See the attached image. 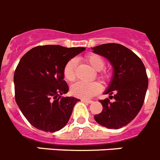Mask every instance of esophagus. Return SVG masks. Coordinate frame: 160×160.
<instances>
[{"instance_id":"obj_1","label":"esophagus","mask_w":160,"mask_h":160,"mask_svg":"<svg viewBox=\"0 0 160 160\" xmlns=\"http://www.w3.org/2000/svg\"><path fill=\"white\" fill-rule=\"evenodd\" d=\"M81 101H83V102H85V103H88V104H91L93 102V101H92V100H85V99H82Z\"/></svg>"}]
</instances>
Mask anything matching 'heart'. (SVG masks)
<instances>
[{
  "mask_svg": "<svg viewBox=\"0 0 160 160\" xmlns=\"http://www.w3.org/2000/svg\"><path fill=\"white\" fill-rule=\"evenodd\" d=\"M85 61L96 71H98V76L101 80H106L110 76V72L106 69H104L105 61L100 55L97 54H88L84 58ZM77 65L76 59H69L63 68V76L68 81H73L76 79V68ZM101 89L100 83L97 81H77L72 84L71 92L73 96L83 99H88L92 96L98 93Z\"/></svg>",
  "mask_w": 160,
  "mask_h": 160,
  "instance_id": "1",
  "label": "heart"
}]
</instances>
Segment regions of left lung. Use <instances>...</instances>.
<instances>
[{
    "label": "left lung",
    "instance_id": "obj_1",
    "mask_svg": "<svg viewBox=\"0 0 160 160\" xmlns=\"http://www.w3.org/2000/svg\"><path fill=\"white\" fill-rule=\"evenodd\" d=\"M92 50L109 59L113 66V79L105 94L115 100H101L103 109L94 118L107 128H122L137 116L143 105L148 87L145 66L138 55L121 44H102Z\"/></svg>",
    "mask_w": 160,
    "mask_h": 160
}]
</instances>
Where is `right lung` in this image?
Instances as JSON below:
<instances>
[{"label":"right lung","instance_id":"add662e5","mask_svg":"<svg viewBox=\"0 0 160 160\" xmlns=\"http://www.w3.org/2000/svg\"><path fill=\"white\" fill-rule=\"evenodd\" d=\"M84 47L38 46L27 51L14 72L15 101L32 126L45 132H55L68 122L80 100L62 97L68 92L63 68Z\"/></svg>","mask_w":160,"mask_h":160}]
</instances>
